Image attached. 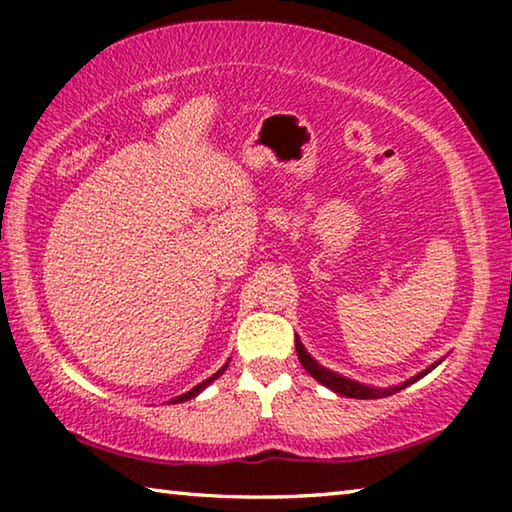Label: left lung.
Returning a JSON list of instances; mask_svg holds the SVG:
<instances>
[{"label": "left lung", "instance_id": "left-lung-1", "mask_svg": "<svg viewBox=\"0 0 512 512\" xmlns=\"http://www.w3.org/2000/svg\"><path fill=\"white\" fill-rule=\"evenodd\" d=\"M296 352H298V359H300V363H302V368H305L311 377H314L316 381H320V384H323V386L332 388L334 393H339V395H343V397H354V400H379V397L393 395V393H397V391H402V388L411 386L413 381L422 379L424 375H427V372H431L433 368L438 366L440 361H443V359L436 361V363H433V366H429L427 370H422L420 375L406 379L404 384H400V386H393V388H372V386L359 384V381H352V379L343 377V375H336V372H332V370H327V368L320 366V363L305 350V345L300 343L298 336H296Z\"/></svg>", "mask_w": 512, "mask_h": 512}]
</instances>
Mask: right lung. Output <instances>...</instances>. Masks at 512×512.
Returning <instances> with one entry per match:
<instances>
[{
  "label": "right lung",
  "mask_w": 512,
  "mask_h": 512,
  "mask_svg": "<svg viewBox=\"0 0 512 512\" xmlns=\"http://www.w3.org/2000/svg\"><path fill=\"white\" fill-rule=\"evenodd\" d=\"M225 368H228V363H225V366H223V368H221L219 372H214V375H212V377H207L205 381H201V384H198V386H194V388H192V391H187V393H183V395L173 397V400H171V404H176V402H187V400H192V397H196L198 393H201L205 386H210V384H212V381H214L216 377H219V375H223V370H225Z\"/></svg>",
  "instance_id": "1"
}]
</instances>
